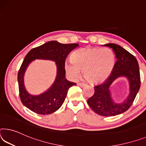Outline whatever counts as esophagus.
I'll list each match as a JSON object with an SVG mask.
<instances>
[{
	"label": "esophagus",
	"mask_w": 146,
	"mask_h": 146,
	"mask_svg": "<svg viewBox=\"0 0 146 146\" xmlns=\"http://www.w3.org/2000/svg\"><path fill=\"white\" fill-rule=\"evenodd\" d=\"M78 85L79 86H80V87H84V86H86V84H84V83H82V82L78 83Z\"/></svg>",
	"instance_id": "34e87169"
}]
</instances>
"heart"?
Returning <instances> with one entry per match:
<instances>
[{
  "label": "heart",
  "mask_w": 146,
  "mask_h": 146,
  "mask_svg": "<svg viewBox=\"0 0 146 146\" xmlns=\"http://www.w3.org/2000/svg\"><path fill=\"white\" fill-rule=\"evenodd\" d=\"M115 64L113 51L108 48H80L71 56V61L65 63V68L69 77L76 79L82 75L92 83L105 80L112 72Z\"/></svg>",
  "instance_id": "obj_1"
}]
</instances>
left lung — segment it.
Segmentation results:
<instances>
[{"label":"left lung","instance_id":"8db88e82","mask_svg":"<svg viewBox=\"0 0 146 146\" xmlns=\"http://www.w3.org/2000/svg\"><path fill=\"white\" fill-rule=\"evenodd\" d=\"M112 48L116 56V62L112 73L105 82L94 86V94L87 103L95 112L103 116H114L125 112L133 104L140 88L139 66L135 56L114 43L104 45ZM126 76L130 85V93L123 103L116 104L112 100L110 86L117 78Z\"/></svg>","mask_w":146,"mask_h":146}]
</instances>
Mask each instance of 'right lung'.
Returning a JSON list of instances; mask_svg holds the SVG:
<instances>
[{
    "mask_svg": "<svg viewBox=\"0 0 146 146\" xmlns=\"http://www.w3.org/2000/svg\"><path fill=\"white\" fill-rule=\"evenodd\" d=\"M78 46L77 43L62 44L50 41L39 47L33 48L25 57L18 71L19 98L22 103L32 112L38 114H49L56 111L64 102L69 88L76 83L68 81L65 78V61L71 50ZM35 59H51L57 66V78L52 86L45 93L32 96L26 91L23 76L28 64Z\"/></svg>",
    "mask_w": 146,
    "mask_h": 146,
    "instance_id": "right-lung-1",
    "label": "right lung"
}]
</instances>
